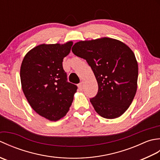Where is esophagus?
<instances>
[{
    "label": "esophagus",
    "mask_w": 160,
    "mask_h": 160,
    "mask_svg": "<svg viewBox=\"0 0 160 160\" xmlns=\"http://www.w3.org/2000/svg\"><path fill=\"white\" fill-rule=\"evenodd\" d=\"M78 88H79L80 90H82V88H83V82H80V84H78Z\"/></svg>",
    "instance_id": "34e87169"
}]
</instances>
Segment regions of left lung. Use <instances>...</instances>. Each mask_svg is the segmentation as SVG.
I'll return each mask as SVG.
<instances>
[{
	"instance_id": "8db88e82",
	"label": "left lung",
	"mask_w": 160,
	"mask_h": 160,
	"mask_svg": "<svg viewBox=\"0 0 160 160\" xmlns=\"http://www.w3.org/2000/svg\"><path fill=\"white\" fill-rule=\"evenodd\" d=\"M75 55L86 60L98 84L90 98L100 116L113 119L128 109L137 91L138 65L135 54L124 43L109 38L76 42Z\"/></svg>"
}]
</instances>
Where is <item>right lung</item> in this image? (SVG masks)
I'll list each match as a JSON object with an SVG mask.
<instances>
[{"mask_svg": "<svg viewBox=\"0 0 160 160\" xmlns=\"http://www.w3.org/2000/svg\"><path fill=\"white\" fill-rule=\"evenodd\" d=\"M72 42L40 45L26 54L20 67L23 93L37 113L51 121L63 118L69 110L78 87L67 81L63 58Z\"/></svg>", "mask_w": 160, "mask_h": 160, "instance_id": "obj_1", "label": "right lung"}]
</instances>
